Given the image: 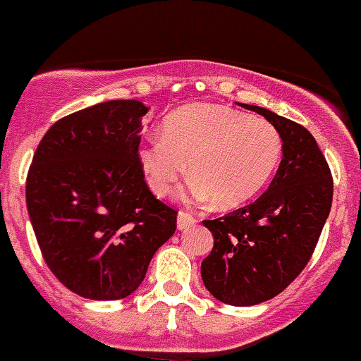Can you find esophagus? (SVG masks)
<instances>
[{
	"label": "esophagus",
	"mask_w": 361,
	"mask_h": 361,
	"mask_svg": "<svg viewBox=\"0 0 361 361\" xmlns=\"http://www.w3.org/2000/svg\"><path fill=\"white\" fill-rule=\"evenodd\" d=\"M195 224V216L190 214V212H184V210H180L177 214V227L180 231L183 229H188V227H192Z\"/></svg>",
	"instance_id": "1"
}]
</instances>
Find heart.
Instances as JSON below:
<instances>
[{"label": "heart", "instance_id": "obj_1", "mask_svg": "<svg viewBox=\"0 0 361 361\" xmlns=\"http://www.w3.org/2000/svg\"><path fill=\"white\" fill-rule=\"evenodd\" d=\"M281 152V135L268 121L216 104H192L167 115L162 135L143 143L137 157L158 197L175 192L188 162L195 178L192 195L235 209L270 180Z\"/></svg>", "mask_w": 361, "mask_h": 361}]
</instances>
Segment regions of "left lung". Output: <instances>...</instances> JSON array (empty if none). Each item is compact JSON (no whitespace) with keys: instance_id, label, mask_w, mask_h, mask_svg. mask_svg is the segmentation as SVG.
I'll return each mask as SVG.
<instances>
[{"instance_id":"8db88e82","label":"left lung","mask_w":361,"mask_h":361,"mask_svg":"<svg viewBox=\"0 0 361 361\" xmlns=\"http://www.w3.org/2000/svg\"><path fill=\"white\" fill-rule=\"evenodd\" d=\"M279 132L283 158L257 201L204 220L214 247L201 278L214 298L255 305L287 289L310 262L330 214L334 180L326 158L307 128L267 108L244 104Z\"/></svg>"}]
</instances>
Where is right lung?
Wrapping results in <instances>:
<instances>
[{
  "instance_id": "add662e5",
  "label": "right lung",
  "mask_w": 361,
  "mask_h": 361,
  "mask_svg": "<svg viewBox=\"0 0 361 361\" xmlns=\"http://www.w3.org/2000/svg\"><path fill=\"white\" fill-rule=\"evenodd\" d=\"M140 100H108L59 119L35 151L25 203L46 264L66 289L121 300L177 229V210L141 169Z\"/></svg>"
}]
</instances>
